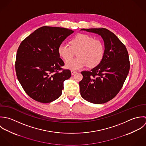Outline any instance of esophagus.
<instances>
[{
    "instance_id": "34e87169",
    "label": "esophagus",
    "mask_w": 146,
    "mask_h": 146,
    "mask_svg": "<svg viewBox=\"0 0 146 146\" xmlns=\"http://www.w3.org/2000/svg\"><path fill=\"white\" fill-rule=\"evenodd\" d=\"M71 73H72V75L73 76V75H74L76 73H77V72H76V71H74V70H71Z\"/></svg>"
}]
</instances>
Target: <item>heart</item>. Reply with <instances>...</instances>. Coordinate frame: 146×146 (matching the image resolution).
I'll use <instances>...</instances> for the list:
<instances>
[{
  "mask_svg": "<svg viewBox=\"0 0 146 146\" xmlns=\"http://www.w3.org/2000/svg\"><path fill=\"white\" fill-rule=\"evenodd\" d=\"M70 46L61 44L58 47L59 55L64 60L71 58L78 52V57L66 62L65 67L70 70H78L88 65L93 68L99 65L104 55L103 43L90 35L78 34L70 41Z\"/></svg>",
  "mask_w": 146,
  "mask_h": 146,
  "instance_id": "heart-1",
  "label": "heart"
}]
</instances>
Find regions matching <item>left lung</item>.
<instances>
[{"mask_svg": "<svg viewBox=\"0 0 146 146\" xmlns=\"http://www.w3.org/2000/svg\"><path fill=\"white\" fill-rule=\"evenodd\" d=\"M101 36L104 55L100 63L90 71L81 72L80 82L81 96L94 104H103L114 98L127 76L130 62L125 46L116 35L105 28L82 29Z\"/></svg>", "mask_w": 146, "mask_h": 146, "instance_id": "8db88e82", "label": "left lung"}]
</instances>
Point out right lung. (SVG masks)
<instances>
[{
    "mask_svg": "<svg viewBox=\"0 0 146 146\" xmlns=\"http://www.w3.org/2000/svg\"><path fill=\"white\" fill-rule=\"evenodd\" d=\"M73 32L64 28L43 27L21 43L16 55V75L34 100L48 103L61 96L64 82L71 77V72L69 69L59 72L64 62L60 58L58 47Z\"/></svg>",
    "mask_w": 146,
    "mask_h": 146,
    "instance_id": "add662e5",
    "label": "right lung"
}]
</instances>
